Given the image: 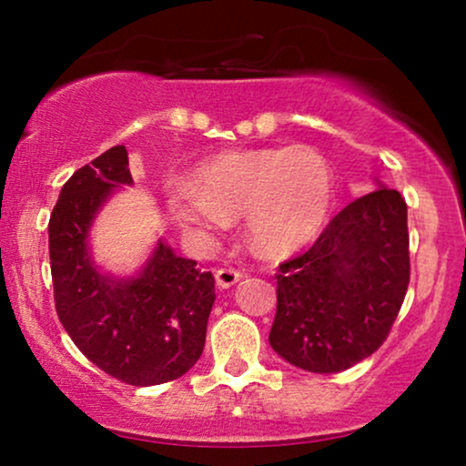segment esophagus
Returning <instances> with one entry per match:
<instances>
[{
	"label": "esophagus",
	"mask_w": 466,
	"mask_h": 466,
	"mask_svg": "<svg viewBox=\"0 0 466 466\" xmlns=\"http://www.w3.org/2000/svg\"><path fill=\"white\" fill-rule=\"evenodd\" d=\"M244 278V273L233 269V267H220L218 271H216V284L220 286V289H231L239 282V279Z\"/></svg>",
	"instance_id": "obj_1"
}]
</instances>
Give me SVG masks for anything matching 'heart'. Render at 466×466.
<instances>
[{
    "mask_svg": "<svg viewBox=\"0 0 466 466\" xmlns=\"http://www.w3.org/2000/svg\"><path fill=\"white\" fill-rule=\"evenodd\" d=\"M333 197L330 163L305 144L220 152L197 167L195 182L171 180L165 188L171 218L182 228L220 233L244 218L250 244L271 257L314 239Z\"/></svg>",
    "mask_w": 466,
    "mask_h": 466,
    "instance_id": "1",
    "label": "heart"
}]
</instances>
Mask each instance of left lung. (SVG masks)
I'll list each match as a JSON object with an SVG mask.
<instances>
[{
    "label": "left lung",
    "instance_id": "left-lung-1",
    "mask_svg": "<svg viewBox=\"0 0 466 466\" xmlns=\"http://www.w3.org/2000/svg\"><path fill=\"white\" fill-rule=\"evenodd\" d=\"M276 278L271 348L311 373L354 367L386 341L410 286L405 199L380 187L352 201Z\"/></svg>",
    "mask_w": 466,
    "mask_h": 466
}]
</instances>
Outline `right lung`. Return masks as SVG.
Here are the masks:
<instances>
[{"instance_id": "right-lung-1", "label": "right lung", "mask_w": 466, "mask_h": 466, "mask_svg": "<svg viewBox=\"0 0 466 466\" xmlns=\"http://www.w3.org/2000/svg\"><path fill=\"white\" fill-rule=\"evenodd\" d=\"M129 184L125 146L106 150L63 184L48 222L55 308L72 341L101 371L131 386H157L199 360L214 276L176 257L163 239L136 278L118 279L95 267L88 254L95 216Z\"/></svg>"}]
</instances>
